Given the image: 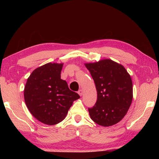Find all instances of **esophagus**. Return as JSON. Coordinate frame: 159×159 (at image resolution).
<instances>
[{
    "mask_svg": "<svg viewBox=\"0 0 159 159\" xmlns=\"http://www.w3.org/2000/svg\"><path fill=\"white\" fill-rule=\"evenodd\" d=\"M78 94H79L80 96H82V95H83V90H81V89L79 90V91H78Z\"/></svg>",
    "mask_w": 159,
    "mask_h": 159,
    "instance_id": "34e87169",
    "label": "esophagus"
}]
</instances>
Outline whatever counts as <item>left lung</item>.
Segmentation results:
<instances>
[{
    "mask_svg": "<svg viewBox=\"0 0 159 159\" xmlns=\"http://www.w3.org/2000/svg\"><path fill=\"white\" fill-rule=\"evenodd\" d=\"M85 66L94 80L98 99L89 108L91 119L103 127H109L121 121L133 100L131 75L121 64L110 59L101 60Z\"/></svg>",
    "mask_w": 159,
    "mask_h": 159,
    "instance_id": "left-lung-1",
    "label": "left lung"
}]
</instances>
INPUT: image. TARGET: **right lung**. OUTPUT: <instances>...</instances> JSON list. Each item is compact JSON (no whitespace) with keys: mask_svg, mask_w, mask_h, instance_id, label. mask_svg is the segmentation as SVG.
I'll return each mask as SVG.
<instances>
[{"mask_svg":"<svg viewBox=\"0 0 159 159\" xmlns=\"http://www.w3.org/2000/svg\"><path fill=\"white\" fill-rule=\"evenodd\" d=\"M63 65L50 62L38 67L28 77L24 89L28 109L37 120L48 125L63 121L73 102L80 98L61 79Z\"/></svg>","mask_w":159,"mask_h":159,"instance_id":"obj_1","label":"right lung"}]
</instances>
